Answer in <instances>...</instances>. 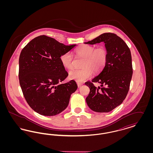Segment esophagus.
Here are the masks:
<instances>
[{
    "label": "esophagus",
    "mask_w": 153,
    "mask_h": 153,
    "mask_svg": "<svg viewBox=\"0 0 153 153\" xmlns=\"http://www.w3.org/2000/svg\"><path fill=\"white\" fill-rule=\"evenodd\" d=\"M77 84L78 87H80L82 85V83H81V82H77Z\"/></svg>",
    "instance_id": "1"
}]
</instances>
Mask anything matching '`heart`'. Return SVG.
Listing matches in <instances>:
<instances>
[{
  "label": "heart",
  "instance_id": "1",
  "mask_svg": "<svg viewBox=\"0 0 153 153\" xmlns=\"http://www.w3.org/2000/svg\"><path fill=\"white\" fill-rule=\"evenodd\" d=\"M76 53L84 58L81 69H74L69 72L71 79L81 82L91 78L93 71L97 73L101 72L107 61L108 51L103 46L96 48L94 45H82L76 49ZM60 61L65 68L71 69L73 67V57L70 52H66L60 56Z\"/></svg>",
  "mask_w": 153,
  "mask_h": 153
}]
</instances>
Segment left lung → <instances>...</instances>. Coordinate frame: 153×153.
Wrapping results in <instances>:
<instances>
[{
    "label": "left lung",
    "instance_id": "obj_1",
    "mask_svg": "<svg viewBox=\"0 0 153 153\" xmlns=\"http://www.w3.org/2000/svg\"><path fill=\"white\" fill-rule=\"evenodd\" d=\"M101 42L105 43L108 59L102 72L85 83L90 89L86 102L95 112H108L120 105L128 94L133 72L132 58L127 44L114 33H103L85 44ZM94 82L100 83L101 87L96 88Z\"/></svg>",
    "mask_w": 153,
    "mask_h": 153
}]
</instances>
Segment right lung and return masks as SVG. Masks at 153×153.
Here are the masks:
<instances>
[{
  "label": "right lung",
  "mask_w": 153,
  "mask_h": 153,
  "mask_svg": "<svg viewBox=\"0 0 153 153\" xmlns=\"http://www.w3.org/2000/svg\"><path fill=\"white\" fill-rule=\"evenodd\" d=\"M76 46L43 35L32 39L21 52L19 84L26 102L39 114L51 117L61 113L77 89L74 80L61 84L68 73L59 58Z\"/></svg>",
  "instance_id": "obj_1"
}]
</instances>
